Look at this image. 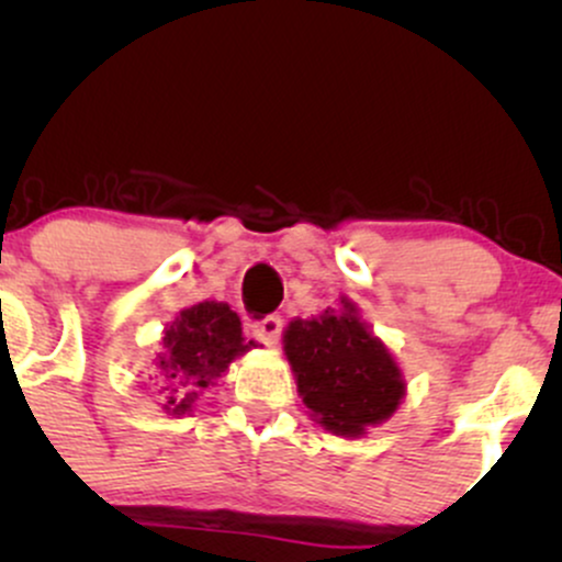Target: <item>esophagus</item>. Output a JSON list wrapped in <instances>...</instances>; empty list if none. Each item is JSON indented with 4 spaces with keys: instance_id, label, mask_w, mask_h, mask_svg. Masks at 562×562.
Instances as JSON below:
<instances>
[{
    "instance_id": "1",
    "label": "esophagus",
    "mask_w": 562,
    "mask_h": 562,
    "mask_svg": "<svg viewBox=\"0 0 562 562\" xmlns=\"http://www.w3.org/2000/svg\"><path fill=\"white\" fill-rule=\"evenodd\" d=\"M250 330H254V338L259 340V344L274 346L277 340H280V335H282L280 314H269V317L254 322V327H250Z\"/></svg>"
}]
</instances>
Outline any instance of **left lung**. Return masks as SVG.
Wrapping results in <instances>:
<instances>
[{
	"instance_id": "left-lung-1",
	"label": "left lung",
	"mask_w": 562,
	"mask_h": 562,
	"mask_svg": "<svg viewBox=\"0 0 562 562\" xmlns=\"http://www.w3.org/2000/svg\"><path fill=\"white\" fill-rule=\"evenodd\" d=\"M340 303L338 314L327 308L314 319L290 322L285 357L312 415L333 434L362 436L367 425L389 420L398 409L406 383L359 308L348 299Z\"/></svg>"
}]
</instances>
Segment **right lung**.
I'll return each mask as SVG.
<instances>
[{"label":"right lung","instance_id":"obj_1","mask_svg":"<svg viewBox=\"0 0 562 562\" xmlns=\"http://www.w3.org/2000/svg\"><path fill=\"white\" fill-rule=\"evenodd\" d=\"M250 344H245L240 317L227 303L203 301L179 312L164 333L166 351L158 353L164 409L171 415L192 412L200 393L211 389Z\"/></svg>","mask_w":562,"mask_h":562}]
</instances>
